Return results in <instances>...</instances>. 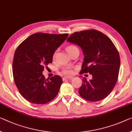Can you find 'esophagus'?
Listing matches in <instances>:
<instances>
[{
    "instance_id": "esophagus-1",
    "label": "esophagus",
    "mask_w": 132,
    "mask_h": 132,
    "mask_svg": "<svg viewBox=\"0 0 132 132\" xmlns=\"http://www.w3.org/2000/svg\"><path fill=\"white\" fill-rule=\"evenodd\" d=\"M72 78V77H64L63 78H62V80H63V81H65L66 80H68V79H71Z\"/></svg>"
}]
</instances>
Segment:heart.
Masks as SVG:
<instances>
[{
    "mask_svg": "<svg viewBox=\"0 0 132 132\" xmlns=\"http://www.w3.org/2000/svg\"><path fill=\"white\" fill-rule=\"evenodd\" d=\"M76 48H77L76 46L70 45V46H68L66 48V51L69 54L72 51H73L75 49H76ZM63 73L65 75H72L73 74V70H72L71 68H70V67L65 68L63 70Z\"/></svg>",
    "mask_w": 132,
    "mask_h": 132,
    "instance_id": "1",
    "label": "heart"
}]
</instances>
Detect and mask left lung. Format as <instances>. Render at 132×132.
Returning <instances> with one entry per match:
<instances>
[{"label": "left lung", "instance_id": "obj_1", "mask_svg": "<svg viewBox=\"0 0 132 132\" xmlns=\"http://www.w3.org/2000/svg\"><path fill=\"white\" fill-rule=\"evenodd\" d=\"M67 40L82 51L84 58L80 72H88L93 76L90 81L82 78L79 94L90 101L103 100L118 78L120 60L114 44L106 35L94 29L75 32Z\"/></svg>", "mask_w": 132, "mask_h": 132}]
</instances>
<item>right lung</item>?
Masks as SVG:
<instances>
[{
    "instance_id": "1",
    "label": "right lung",
    "mask_w": 132,
    "mask_h": 132,
    "mask_svg": "<svg viewBox=\"0 0 132 132\" xmlns=\"http://www.w3.org/2000/svg\"><path fill=\"white\" fill-rule=\"evenodd\" d=\"M68 36L36 33L16 50L12 65L14 81L22 96L30 103L45 104L59 92L62 78L55 76L46 80L42 71L44 66L52 63L54 52Z\"/></svg>"
}]
</instances>
